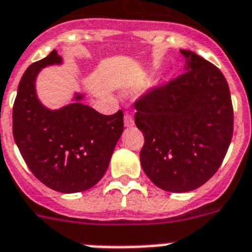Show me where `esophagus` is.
<instances>
[{
  "mask_svg": "<svg viewBox=\"0 0 252 252\" xmlns=\"http://www.w3.org/2000/svg\"><path fill=\"white\" fill-rule=\"evenodd\" d=\"M124 124H126V126H132L134 124L133 116L130 114H128V112L124 115Z\"/></svg>",
  "mask_w": 252,
  "mask_h": 252,
  "instance_id": "obj_1",
  "label": "esophagus"
}]
</instances>
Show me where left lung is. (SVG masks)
<instances>
[{
    "mask_svg": "<svg viewBox=\"0 0 252 252\" xmlns=\"http://www.w3.org/2000/svg\"><path fill=\"white\" fill-rule=\"evenodd\" d=\"M182 76L134 103L145 137L142 170L167 192H189L215 175L233 137L230 90L219 68L192 51Z\"/></svg>",
    "mask_w": 252,
    "mask_h": 252,
    "instance_id": "8db88e82",
    "label": "left lung"
}]
</instances>
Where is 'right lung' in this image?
<instances>
[{"label": "right lung", "mask_w": 252, "mask_h": 252, "mask_svg": "<svg viewBox=\"0 0 252 252\" xmlns=\"http://www.w3.org/2000/svg\"><path fill=\"white\" fill-rule=\"evenodd\" d=\"M57 51L30 65L18 85L13 107V136L33 175L63 193L86 191L106 174L114 149L124 130L123 111L102 115L82 103L76 93L72 103L49 110L39 100L36 77L51 65H61Z\"/></svg>", "instance_id": "1"}]
</instances>
